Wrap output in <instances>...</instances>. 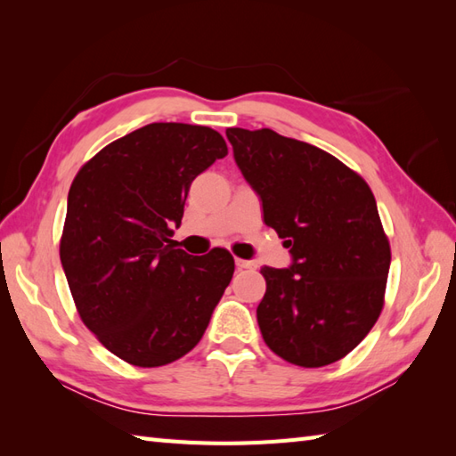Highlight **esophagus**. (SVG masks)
<instances>
[{
	"instance_id": "obj_1",
	"label": "esophagus",
	"mask_w": 456,
	"mask_h": 456,
	"mask_svg": "<svg viewBox=\"0 0 456 456\" xmlns=\"http://www.w3.org/2000/svg\"><path fill=\"white\" fill-rule=\"evenodd\" d=\"M235 265H237L239 270H247V268H255L256 266L253 260H245V258H237Z\"/></svg>"
}]
</instances>
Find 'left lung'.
Segmentation results:
<instances>
[{"label": "left lung", "instance_id": "1", "mask_svg": "<svg viewBox=\"0 0 456 456\" xmlns=\"http://www.w3.org/2000/svg\"><path fill=\"white\" fill-rule=\"evenodd\" d=\"M239 170L263 201L292 265L263 266L260 333L284 361L346 356L380 317L390 243L368 183L333 154L273 129H227Z\"/></svg>", "mask_w": 456, "mask_h": 456}]
</instances>
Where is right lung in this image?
<instances>
[{
	"mask_svg": "<svg viewBox=\"0 0 456 456\" xmlns=\"http://www.w3.org/2000/svg\"><path fill=\"white\" fill-rule=\"evenodd\" d=\"M225 154L209 127L151 123L76 174L61 263L84 325L125 362L154 368L190 353L233 278L229 250L191 256L168 239L193 178Z\"/></svg>",
	"mask_w": 456,
	"mask_h": 456,
	"instance_id": "add662e5",
	"label": "right lung"
}]
</instances>
